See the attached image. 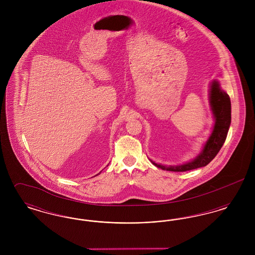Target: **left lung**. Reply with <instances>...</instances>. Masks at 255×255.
<instances>
[{
    "label": "left lung",
    "mask_w": 255,
    "mask_h": 255,
    "mask_svg": "<svg viewBox=\"0 0 255 255\" xmlns=\"http://www.w3.org/2000/svg\"><path fill=\"white\" fill-rule=\"evenodd\" d=\"M210 104L215 118V124L212 133L206 141L202 153L193 161L176 166H164L151 160L155 166L166 171L184 172L204 167L216 157L227 138L231 122V98L220 88L217 81H213L211 85Z\"/></svg>",
    "instance_id": "1"
}]
</instances>
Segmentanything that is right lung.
Instances as JSON below:
<instances>
[{
    "instance_id": "right-lung-1",
    "label": "right lung",
    "mask_w": 255,
    "mask_h": 255,
    "mask_svg": "<svg viewBox=\"0 0 255 255\" xmlns=\"http://www.w3.org/2000/svg\"><path fill=\"white\" fill-rule=\"evenodd\" d=\"M98 174H99V173H98Z\"/></svg>"
}]
</instances>
